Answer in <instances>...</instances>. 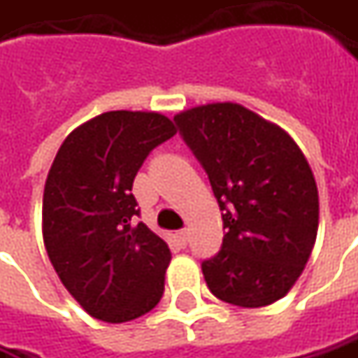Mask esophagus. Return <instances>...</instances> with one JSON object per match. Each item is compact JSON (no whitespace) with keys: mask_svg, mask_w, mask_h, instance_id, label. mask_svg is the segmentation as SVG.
<instances>
[{"mask_svg":"<svg viewBox=\"0 0 358 358\" xmlns=\"http://www.w3.org/2000/svg\"><path fill=\"white\" fill-rule=\"evenodd\" d=\"M176 240H178V243L184 248L186 243H188V231L186 229H180V231H176Z\"/></svg>","mask_w":358,"mask_h":358,"instance_id":"34e87169","label":"esophagus"}]
</instances>
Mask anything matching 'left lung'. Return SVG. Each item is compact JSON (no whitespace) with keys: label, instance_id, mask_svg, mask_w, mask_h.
Segmentation results:
<instances>
[{"label":"left lung","instance_id":"left-lung-1","mask_svg":"<svg viewBox=\"0 0 358 358\" xmlns=\"http://www.w3.org/2000/svg\"><path fill=\"white\" fill-rule=\"evenodd\" d=\"M174 120L208 172L228 229L216 257L202 264L208 289L248 309L285 297L319 228L317 182L301 148L238 103L194 106Z\"/></svg>","mask_w":358,"mask_h":358}]
</instances>
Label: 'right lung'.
I'll return each instance as SVG.
<instances>
[{
  "label": "right lung",
  "mask_w": 358,
  "mask_h": 358,
  "mask_svg": "<svg viewBox=\"0 0 358 358\" xmlns=\"http://www.w3.org/2000/svg\"><path fill=\"white\" fill-rule=\"evenodd\" d=\"M176 134L160 113L108 110L63 141L43 192V243L65 289L87 313L127 323L152 311L172 259L130 194L150 150Z\"/></svg>",
  "instance_id": "1"
}]
</instances>
